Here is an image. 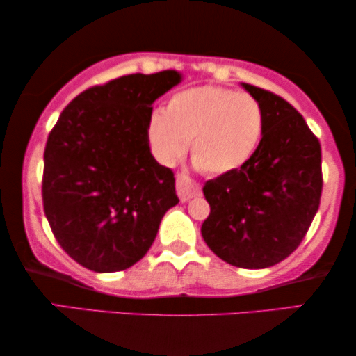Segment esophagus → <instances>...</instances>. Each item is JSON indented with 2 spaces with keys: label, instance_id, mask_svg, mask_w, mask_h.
<instances>
[{
  "label": "esophagus",
  "instance_id": "obj_1",
  "mask_svg": "<svg viewBox=\"0 0 356 356\" xmlns=\"http://www.w3.org/2000/svg\"><path fill=\"white\" fill-rule=\"evenodd\" d=\"M175 188H177V195L182 202H188L191 199H193V197L200 195V186L195 181H192L187 174L177 175Z\"/></svg>",
  "mask_w": 356,
  "mask_h": 356
}]
</instances>
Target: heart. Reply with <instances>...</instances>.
Segmentation results:
<instances>
[{
    "label": "heart",
    "mask_w": 356,
    "mask_h": 356,
    "mask_svg": "<svg viewBox=\"0 0 356 356\" xmlns=\"http://www.w3.org/2000/svg\"><path fill=\"white\" fill-rule=\"evenodd\" d=\"M266 126L261 103L245 92L204 85L175 93L168 108H156L147 139L156 159L172 165L187 152L205 172H233L250 163Z\"/></svg>",
    "instance_id": "obj_1"
}]
</instances>
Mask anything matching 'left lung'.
<instances>
[{"label":"left lung","mask_w":356,"mask_h":356,"mask_svg":"<svg viewBox=\"0 0 356 356\" xmlns=\"http://www.w3.org/2000/svg\"><path fill=\"white\" fill-rule=\"evenodd\" d=\"M241 87L263 106L264 134L248 164L205 182L210 215L202 236L225 263L263 269L298 248L316 217L322 151L291 103L254 85Z\"/></svg>","instance_id":"8db88e82"}]
</instances>
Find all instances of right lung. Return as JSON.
Here are the masks:
<instances>
[{
  "instance_id": "add662e5",
  "label": "right lung",
  "mask_w": 356,
  "mask_h": 356,
  "mask_svg": "<svg viewBox=\"0 0 356 356\" xmlns=\"http://www.w3.org/2000/svg\"><path fill=\"white\" fill-rule=\"evenodd\" d=\"M181 80L163 70L97 85L64 108L49 134L44 211L58 245L90 271L138 263L179 204L174 172L151 154L147 121L152 103Z\"/></svg>"
}]
</instances>
